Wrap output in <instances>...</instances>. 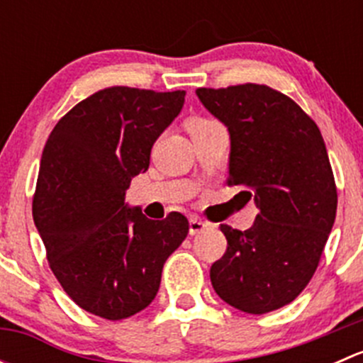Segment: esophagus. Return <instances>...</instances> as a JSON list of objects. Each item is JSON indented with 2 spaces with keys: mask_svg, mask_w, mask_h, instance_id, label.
Instances as JSON below:
<instances>
[{
  "mask_svg": "<svg viewBox=\"0 0 363 363\" xmlns=\"http://www.w3.org/2000/svg\"><path fill=\"white\" fill-rule=\"evenodd\" d=\"M208 228V223L202 221L200 218H191L189 219V235H196V233H202L203 230Z\"/></svg>",
  "mask_w": 363,
  "mask_h": 363,
  "instance_id": "esophagus-1",
  "label": "esophagus"
}]
</instances>
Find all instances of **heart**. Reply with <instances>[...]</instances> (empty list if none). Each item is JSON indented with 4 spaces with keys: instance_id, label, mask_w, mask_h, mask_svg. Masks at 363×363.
<instances>
[{
    "instance_id": "1",
    "label": "heart",
    "mask_w": 363,
    "mask_h": 363,
    "mask_svg": "<svg viewBox=\"0 0 363 363\" xmlns=\"http://www.w3.org/2000/svg\"><path fill=\"white\" fill-rule=\"evenodd\" d=\"M216 121H211V119H205V117H191V119L188 121V131L189 133H193V131L196 130H202V128H207L211 126V124H214Z\"/></svg>"
}]
</instances>
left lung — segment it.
I'll use <instances>...</instances> for the list:
<instances>
[{
	"label": "left lung",
	"mask_w": 363,
	"mask_h": 363,
	"mask_svg": "<svg viewBox=\"0 0 363 363\" xmlns=\"http://www.w3.org/2000/svg\"><path fill=\"white\" fill-rule=\"evenodd\" d=\"M196 96L228 128V186L246 188L259 211L246 232L221 225L228 247L211 283L235 309L270 313L302 294L334 226L337 188L323 137L291 98L263 84L200 87Z\"/></svg>",
	"instance_id": "left-lung-1"
}]
</instances>
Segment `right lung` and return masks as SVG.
Wrapping results in <instances>:
<instances>
[{"label": "right lung", "instance_id": "1", "mask_svg": "<svg viewBox=\"0 0 363 363\" xmlns=\"http://www.w3.org/2000/svg\"><path fill=\"white\" fill-rule=\"evenodd\" d=\"M184 96L107 87L77 104L47 138L33 219L54 276L87 313L116 321L145 309L164 262L188 235L181 212L155 221L124 203Z\"/></svg>", "mask_w": 363, "mask_h": 363}]
</instances>
